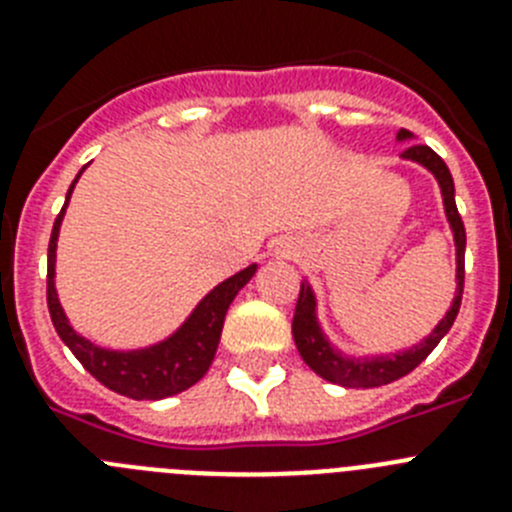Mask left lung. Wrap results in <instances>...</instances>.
Returning a JSON list of instances; mask_svg holds the SVG:
<instances>
[{
    "instance_id": "1",
    "label": "left lung",
    "mask_w": 512,
    "mask_h": 512,
    "mask_svg": "<svg viewBox=\"0 0 512 512\" xmlns=\"http://www.w3.org/2000/svg\"><path fill=\"white\" fill-rule=\"evenodd\" d=\"M397 140L405 143V140H413V133L408 130H400ZM405 161H413L420 164L423 169L431 171L436 176L438 187H441L443 197V212H446V220H449V228L454 233V246H456V295L451 300V307L446 310L441 320H438L436 328L428 333L420 343L405 348V351H395V354H377V356H348L343 354L341 348H336L325 336L323 325L318 320V300H315V292L307 284V279L300 287V297H297L295 318H292V336H295V346L300 351L302 361L310 366L312 372L323 377L325 382L341 384V387H351V390H366V387H382V384H390L395 379L405 377L425 361V356L431 354L433 348L438 346L449 328L454 325L456 315H459L461 305V292H464V248H467V233H464V223H461V215L456 210L454 200V179H451L449 166L443 164V158L436 151H431L428 146H408L402 151Z\"/></svg>"
}]
</instances>
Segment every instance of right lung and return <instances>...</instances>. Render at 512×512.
<instances>
[{"label": "right lung", "instance_id": "right-lung-1", "mask_svg": "<svg viewBox=\"0 0 512 512\" xmlns=\"http://www.w3.org/2000/svg\"><path fill=\"white\" fill-rule=\"evenodd\" d=\"M84 169L76 174L69 192H66V202H63V210L58 212L56 223H53L51 243H48V312H51L53 328L61 336V341L71 348V354L81 361V366L97 382L110 387L117 395L133 397V400H164V397L179 395V392L189 390L192 384H197L207 374L212 359H215L220 333H223L225 312H228L235 295L251 282L259 266H246L243 271L217 284L215 289H210L197 302V307L189 312V318L164 341L151 343L146 348H130V351L97 346L81 333H76L74 325L66 318V312H63L56 292L58 233H61L71 192H74Z\"/></svg>", "mask_w": 512, "mask_h": 512}]
</instances>
